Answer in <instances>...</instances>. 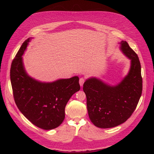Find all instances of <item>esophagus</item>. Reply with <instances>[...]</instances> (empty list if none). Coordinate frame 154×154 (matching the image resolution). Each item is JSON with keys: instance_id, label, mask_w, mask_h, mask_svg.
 <instances>
[{"instance_id": "1", "label": "esophagus", "mask_w": 154, "mask_h": 154, "mask_svg": "<svg viewBox=\"0 0 154 154\" xmlns=\"http://www.w3.org/2000/svg\"><path fill=\"white\" fill-rule=\"evenodd\" d=\"M85 81V79H83V78H80V80H79V83H80V85L81 86H82L83 85V83H84Z\"/></svg>"}]
</instances>
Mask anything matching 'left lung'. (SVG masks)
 Here are the masks:
<instances>
[{
    "instance_id": "1",
    "label": "left lung",
    "mask_w": 154,
    "mask_h": 154,
    "mask_svg": "<svg viewBox=\"0 0 154 154\" xmlns=\"http://www.w3.org/2000/svg\"><path fill=\"white\" fill-rule=\"evenodd\" d=\"M119 44L121 51L130 60L129 71L123 79L111 85L99 78L90 77L83 84L89 118L99 128H112L125 122L134 113L142 93L138 57L126 41Z\"/></svg>"
}]
</instances>
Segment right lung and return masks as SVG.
Listing matches in <instances>:
<instances>
[{
	"label": "right lung",
	"instance_id": "obj_1",
	"mask_svg": "<svg viewBox=\"0 0 154 154\" xmlns=\"http://www.w3.org/2000/svg\"><path fill=\"white\" fill-rule=\"evenodd\" d=\"M32 38L23 42L11 63L10 80L13 96L20 112L33 124L52 130L63 122L66 105L80 89L79 79L74 76L43 82L30 77L26 71L23 55Z\"/></svg>",
	"mask_w": 154,
	"mask_h": 154
}]
</instances>
